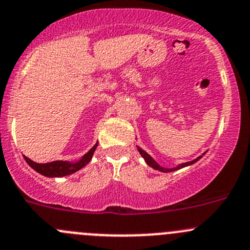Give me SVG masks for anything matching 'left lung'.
I'll use <instances>...</instances> for the list:
<instances>
[{"mask_svg": "<svg viewBox=\"0 0 250 250\" xmlns=\"http://www.w3.org/2000/svg\"><path fill=\"white\" fill-rule=\"evenodd\" d=\"M138 150H139L140 155L143 156V157H144V160L146 161V163H147V165L150 166V167H152L153 169H156V170H160V172H163V173H169V172H173V170H178V169H180V168H184V167H186V166H190V165H192V163L197 162V161L200 160L201 157H202V156H200V157H197V158H196V160L191 161V162H186V163H183V165L178 166V167H175V168H172V169H168V168H163V167H161L160 165H157V163H156L155 161H153L152 158H151V156H148L147 153H146L145 151L143 150V148H140V147H139V146H138Z\"/></svg>", "mask_w": 250, "mask_h": 250, "instance_id": "1", "label": "left lung"}]
</instances>
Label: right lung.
Returning <instances> with one entry per match:
<instances>
[{
	"mask_svg": "<svg viewBox=\"0 0 250 250\" xmlns=\"http://www.w3.org/2000/svg\"><path fill=\"white\" fill-rule=\"evenodd\" d=\"M97 146L98 144H95V145L93 146L82 158H81V161H78L76 163H69L65 162V161H54V162L49 163H36L34 162V161L30 160V158H27L26 156H24V158L27 162V165H29L32 169H35L36 172L42 174V175L49 176V178H54V176H65L77 172L81 168L84 167L87 163H89Z\"/></svg>",
	"mask_w": 250,
	"mask_h": 250,
	"instance_id": "obj_1",
	"label": "right lung"
}]
</instances>
